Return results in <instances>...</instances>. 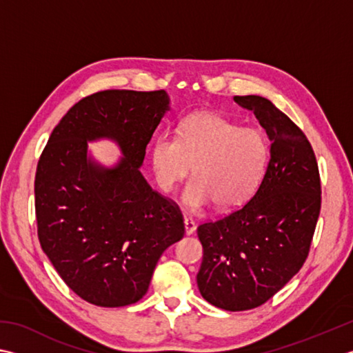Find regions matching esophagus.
<instances>
[{
    "mask_svg": "<svg viewBox=\"0 0 353 353\" xmlns=\"http://www.w3.org/2000/svg\"><path fill=\"white\" fill-rule=\"evenodd\" d=\"M183 223H185V232H186V236H191V234L196 231V223H194V220H191V219H185V220H183Z\"/></svg>",
    "mask_w": 353,
    "mask_h": 353,
    "instance_id": "34e87169",
    "label": "esophagus"
}]
</instances>
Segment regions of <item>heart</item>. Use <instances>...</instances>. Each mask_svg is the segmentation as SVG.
Listing matches in <instances>:
<instances>
[{"label": "heart", "instance_id": "obj_1", "mask_svg": "<svg viewBox=\"0 0 353 353\" xmlns=\"http://www.w3.org/2000/svg\"><path fill=\"white\" fill-rule=\"evenodd\" d=\"M269 148L260 131L240 128L214 113H194L182 122L179 136H159L151 147V167L159 188L171 192L190 174L183 192L188 210L214 202L232 210L250 199L263 177Z\"/></svg>", "mask_w": 353, "mask_h": 353}]
</instances>
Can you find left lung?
I'll return each mask as SVG.
<instances>
[{"label":"left lung","mask_w":353,"mask_h":353,"mask_svg":"<svg viewBox=\"0 0 353 353\" xmlns=\"http://www.w3.org/2000/svg\"><path fill=\"white\" fill-rule=\"evenodd\" d=\"M271 141L257 191L241 208L197 228L203 260L197 286L212 306H261L300 271L321 208L319 165L305 133L261 96H234Z\"/></svg>","instance_id":"left-lung-1"}]
</instances>
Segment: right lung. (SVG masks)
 I'll return each mask as SVG.
<instances>
[{"label":"right lung","instance_id":"obj_1","mask_svg":"<svg viewBox=\"0 0 353 353\" xmlns=\"http://www.w3.org/2000/svg\"><path fill=\"white\" fill-rule=\"evenodd\" d=\"M170 110L165 90H103L68 110L52 131L34 176L38 239L59 277L82 300L121 307L147 294L159 259L185 234L179 206L141 167ZM110 139L123 157L103 168L88 142Z\"/></svg>","mask_w":353,"mask_h":353}]
</instances>
